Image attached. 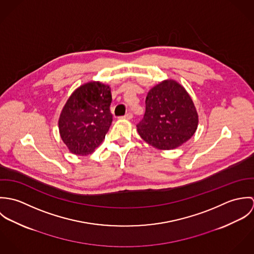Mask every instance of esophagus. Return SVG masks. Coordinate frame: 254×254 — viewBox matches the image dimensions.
<instances>
[{"label":"esophagus","mask_w":254,"mask_h":254,"mask_svg":"<svg viewBox=\"0 0 254 254\" xmlns=\"http://www.w3.org/2000/svg\"><path fill=\"white\" fill-rule=\"evenodd\" d=\"M132 117H133V113L132 112H128L124 116H122V118H124V119H131Z\"/></svg>","instance_id":"obj_1"}]
</instances>
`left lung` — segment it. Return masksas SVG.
Wrapping results in <instances>:
<instances>
[{"label": "left lung", "mask_w": 254, "mask_h": 254, "mask_svg": "<svg viewBox=\"0 0 254 254\" xmlns=\"http://www.w3.org/2000/svg\"><path fill=\"white\" fill-rule=\"evenodd\" d=\"M197 122L198 116L189 94L180 84L168 80L148 92L145 115L137 128L149 145L173 149L190 139Z\"/></svg>", "instance_id": "8db88e82"}]
</instances>
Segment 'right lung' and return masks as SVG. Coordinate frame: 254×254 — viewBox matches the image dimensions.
<instances>
[{
  "label": "right lung",
  "instance_id": "1",
  "mask_svg": "<svg viewBox=\"0 0 254 254\" xmlns=\"http://www.w3.org/2000/svg\"><path fill=\"white\" fill-rule=\"evenodd\" d=\"M109 86L90 82L73 92L61 113V137L77 155L91 153L102 144L112 122Z\"/></svg>",
  "mask_w": 254,
  "mask_h": 254
}]
</instances>
